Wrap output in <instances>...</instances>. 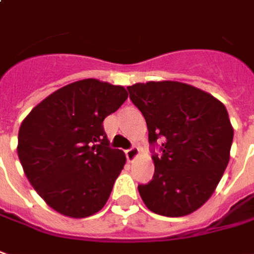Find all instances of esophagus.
Here are the masks:
<instances>
[{
  "instance_id": "1",
  "label": "esophagus",
  "mask_w": 254,
  "mask_h": 254,
  "mask_svg": "<svg viewBox=\"0 0 254 254\" xmlns=\"http://www.w3.org/2000/svg\"><path fill=\"white\" fill-rule=\"evenodd\" d=\"M140 154V150L139 147H132V148H129V150H127V158L129 162H133L136 158L139 157Z\"/></svg>"
}]
</instances>
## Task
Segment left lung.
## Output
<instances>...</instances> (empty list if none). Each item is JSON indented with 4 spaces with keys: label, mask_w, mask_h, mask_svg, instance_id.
Segmentation results:
<instances>
[{
    "label": "left lung",
    "mask_w": 254,
    "mask_h": 254,
    "mask_svg": "<svg viewBox=\"0 0 254 254\" xmlns=\"http://www.w3.org/2000/svg\"><path fill=\"white\" fill-rule=\"evenodd\" d=\"M127 90L144 117L148 141L162 140L161 155H152V180L137 187L141 199L166 217L192 213L212 196L230 161L234 129L226 106L177 81L139 82Z\"/></svg>",
    "instance_id": "left-lung-1"
}]
</instances>
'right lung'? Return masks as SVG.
Segmentation results:
<instances>
[{
  "label": "right lung",
  "instance_id": "right-lung-1",
  "mask_svg": "<svg viewBox=\"0 0 254 254\" xmlns=\"http://www.w3.org/2000/svg\"><path fill=\"white\" fill-rule=\"evenodd\" d=\"M127 99L121 85L88 78L51 93L23 120L17 155L53 210L84 219L106 205L127 157L110 148L103 121Z\"/></svg>",
  "mask_w": 254,
  "mask_h": 254
}]
</instances>
